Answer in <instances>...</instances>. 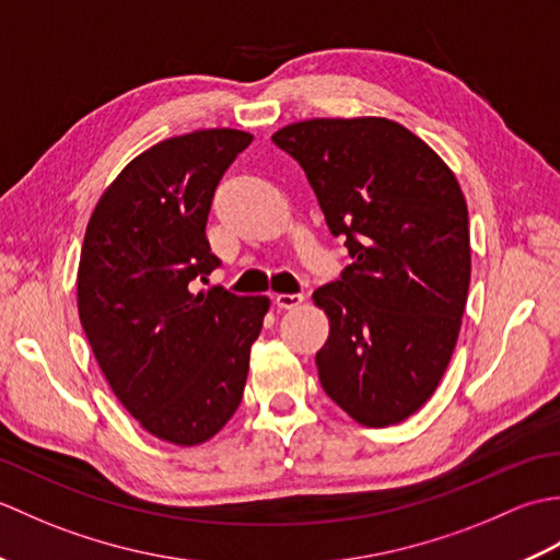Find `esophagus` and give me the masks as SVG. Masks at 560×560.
<instances>
[{
    "label": "esophagus",
    "mask_w": 560,
    "mask_h": 560,
    "mask_svg": "<svg viewBox=\"0 0 560 560\" xmlns=\"http://www.w3.org/2000/svg\"><path fill=\"white\" fill-rule=\"evenodd\" d=\"M305 301L303 293H279L273 303H277L281 311H291V307H299Z\"/></svg>",
    "instance_id": "1"
}]
</instances>
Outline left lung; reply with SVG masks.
<instances>
[{
    "label": "left lung",
    "instance_id": "8db88e82",
    "mask_svg": "<svg viewBox=\"0 0 560 560\" xmlns=\"http://www.w3.org/2000/svg\"><path fill=\"white\" fill-rule=\"evenodd\" d=\"M271 141L301 163L351 257L313 293L329 317L319 383L363 425L409 419L443 380L467 305L469 213L457 177L387 117H315Z\"/></svg>",
    "mask_w": 560,
    "mask_h": 560
}]
</instances>
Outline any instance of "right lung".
<instances>
[{"instance_id":"right-lung-1","label":"right lung","mask_w":560,"mask_h":560,"mask_svg":"<svg viewBox=\"0 0 560 560\" xmlns=\"http://www.w3.org/2000/svg\"><path fill=\"white\" fill-rule=\"evenodd\" d=\"M241 129H199L125 165L83 235L77 303L115 397L165 443H207L243 399L267 295L192 293L221 261L207 241L213 192L247 149Z\"/></svg>"}]
</instances>
